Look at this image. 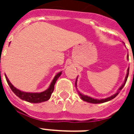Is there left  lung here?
I'll return each instance as SVG.
<instances>
[{"mask_svg":"<svg viewBox=\"0 0 134 134\" xmlns=\"http://www.w3.org/2000/svg\"><path fill=\"white\" fill-rule=\"evenodd\" d=\"M127 59H129L128 58V55H127ZM129 70H130V68H128V69H127V75H126V77H125V82H124V83L123 84V85L121 86L120 88L118 89V92H117L115 94H113V95L111 96V97H108V98H106V99H100V100H99V99H93V98H91V97H88V96H86V95H85V94H81V93H79V94H80V97H81V99H82V100H85V101H86V102H88V103H94V104H96V103H103L107 102V101H109V100H112V99H114L116 96L119 94V91L122 89V88H124V86H125V82H126V81H127V77H128V75H129ZM76 79H77V78H76ZM75 85L76 86V80Z\"/></svg>","mask_w":134,"mask_h":134,"instance_id":"8db88e82","label":"left lung"}]
</instances>
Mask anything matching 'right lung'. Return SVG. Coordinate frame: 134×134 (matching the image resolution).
<instances>
[{
  "label": "right lung",
  "instance_id": "1",
  "mask_svg": "<svg viewBox=\"0 0 134 134\" xmlns=\"http://www.w3.org/2000/svg\"><path fill=\"white\" fill-rule=\"evenodd\" d=\"M62 72H58L56 75L55 76L54 79H53L52 83H51L50 86H49V88L47 90H46L43 92H41L40 93H25V92H23V91H21L20 90L17 89L12 85L10 82V81L9 80L8 78H7V76L5 75L6 80L7 81V83L9 85V86H10V89L12 90V91L16 94L19 98H20L22 100H24L27 101V102L29 103H39L44 102L46 100H49V98H50L51 95L52 94L53 91L54 90V85H55V82L58 80L60 76L61 75Z\"/></svg>",
  "mask_w": 134,
  "mask_h": 134
}]
</instances>
